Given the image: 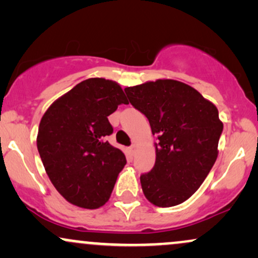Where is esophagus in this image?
Returning a JSON list of instances; mask_svg holds the SVG:
<instances>
[{"label":"esophagus","mask_w":258,"mask_h":258,"mask_svg":"<svg viewBox=\"0 0 258 258\" xmlns=\"http://www.w3.org/2000/svg\"><path fill=\"white\" fill-rule=\"evenodd\" d=\"M128 150L131 154H135L136 150H137V146H136V144H132V146L128 148Z\"/></svg>","instance_id":"34e87169"}]
</instances>
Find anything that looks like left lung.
Segmentation results:
<instances>
[{
    "instance_id": "8db88e82",
    "label": "left lung",
    "mask_w": 258,
    "mask_h": 258,
    "mask_svg": "<svg viewBox=\"0 0 258 258\" xmlns=\"http://www.w3.org/2000/svg\"><path fill=\"white\" fill-rule=\"evenodd\" d=\"M125 92L159 139L155 165L141 176L142 190L155 206L179 205L199 189L217 159L223 131L217 108L177 80L148 81Z\"/></svg>"
}]
</instances>
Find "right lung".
Listing matches in <instances>:
<instances>
[{
    "instance_id": "1",
    "label": "right lung",
    "mask_w": 258,
    "mask_h": 258,
    "mask_svg": "<svg viewBox=\"0 0 258 258\" xmlns=\"http://www.w3.org/2000/svg\"><path fill=\"white\" fill-rule=\"evenodd\" d=\"M122 103L128 104L117 82L92 78L55 99L40 121L36 143L44 170L73 205L98 209L110 198L126 158L105 141L112 133L108 116Z\"/></svg>"
}]
</instances>
